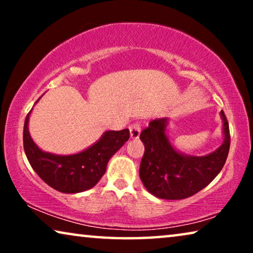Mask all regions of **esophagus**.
<instances>
[{
	"label": "esophagus",
	"mask_w": 253,
	"mask_h": 253,
	"mask_svg": "<svg viewBox=\"0 0 253 253\" xmlns=\"http://www.w3.org/2000/svg\"><path fill=\"white\" fill-rule=\"evenodd\" d=\"M140 122H134L131 124L129 126V130H130V136L131 138H133V139H137L138 137H139L140 134Z\"/></svg>",
	"instance_id": "obj_1"
}]
</instances>
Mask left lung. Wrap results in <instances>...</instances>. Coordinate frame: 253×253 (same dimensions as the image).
<instances>
[{
  "label": "left lung",
  "instance_id": "obj_1",
  "mask_svg": "<svg viewBox=\"0 0 253 253\" xmlns=\"http://www.w3.org/2000/svg\"><path fill=\"white\" fill-rule=\"evenodd\" d=\"M224 140L213 153L191 157L179 153L166 136L167 119L150 122L140 133L145 152L139 176L147 191L161 199L177 200L191 197L210 184L223 168L230 146L229 124L221 110Z\"/></svg>",
  "mask_w": 253,
  "mask_h": 253
}]
</instances>
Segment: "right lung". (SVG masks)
<instances>
[{
  "label": "right lung",
  "instance_id": "right-lung-1",
  "mask_svg": "<svg viewBox=\"0 0 253 253\" xmlns=\"http://www.w3.org/2000/svg\"><path fill=\"white\" fill-rule=\"evenodd\" d=\"M30 113L24 123L23 134L27 160L44 183L63 193L83 192L93 188L106 172L109 159L130 138L129 129L106 131L94 145L81 153L72 155L47 153L41 151L30 136Z\"/></svg>",
  "mask_w": 253,
  "mask_h": 253
}]
</instances>
